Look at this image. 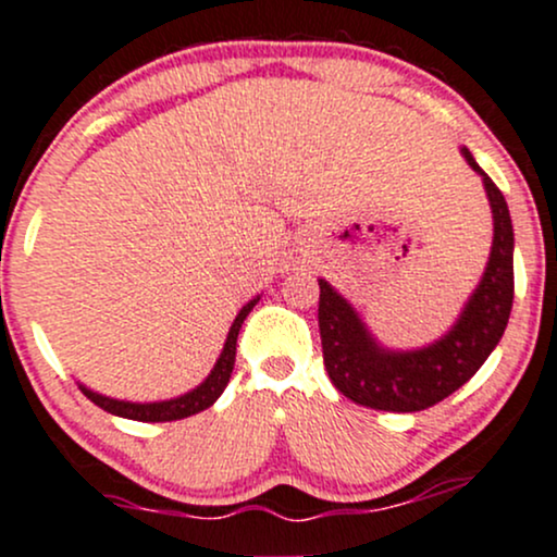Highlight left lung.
<instances>
[{"label": "left lung", "instance_id": "left-lung-1", "mask_svg": "<svg viewBox=\"0 0 557 557\" xmlns=\"http://www.w3.org/2000/svg\"><path fill=\"white\" fill-rule=\"evenodd\" d=\"M484 180L494 219L492 253L479 288L468 298L460 320L436 344L414 351L377 346L351 304L320 280L322 359L333 386L354 405L383 412H420L466 386L503 338L512 309V222L505 195L473 161Z\"/></svg>", "mask_w": 557, "mask_h": 557}]
</instances>
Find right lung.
Masks as SVG:
<instances>
[{
  "mask_svg": "<svg viewBox=\"0 0 557 557\" xmlns=\"http://www.w3.org/2000/svg\"><path fill=\"white\" fill-rule=\"evenodd\" d=\"M256 301H259V298L248 301L246 307L240 309V314L235 317V322H232V327H230L227 341H224L222 354H219L216 364H213L211 375L206 377V381L200 383L198 388L187 391V394L176 396V399L150 401V405H137V401L110 399V396L95 394V391H89V388H84V386H78V388L84 391V396H87L89 401H95V405L100 407V409H106V412L119 414V418L139 420V423H169V420H182V418H189V414L203 412V409H209L213 401H216L219 396H222V391L227 388L232 368H235L237 333H240L243 320H246V317L250 314V309L256 307Z\"/></svg>",
  "mask_w": 557,
  "mask_h": 557,
  "instance_id": "add662e5",
  "label": "right lung"
}]
</instances>
